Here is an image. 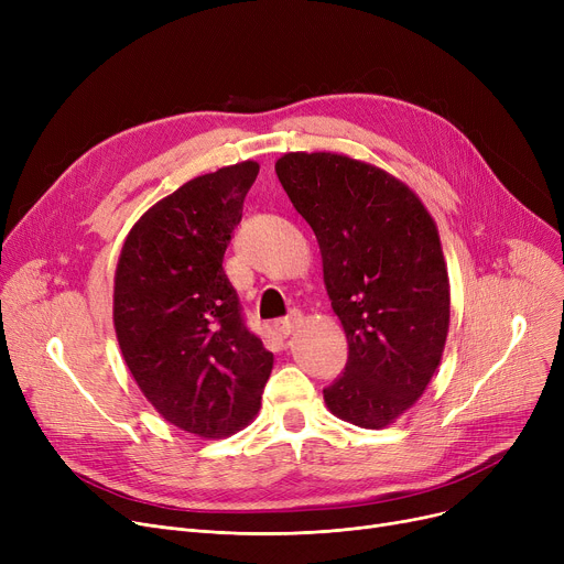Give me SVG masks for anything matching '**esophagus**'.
I'll return each mask as SVG.
<instances>
[{
    "mask_svg": "<svg viewBox=\"0 0 564 564\" xmlns=\"http://www.w3.org/2000/svg\"><path fill=\"white\" fill-rule=\"evenodd\" d=\"M300 322H302V315L297 313V311H292L288 317H283V319H276V332L281 334V336H290L294 329L300 327Z\"/></svg>",
    "mask_w": 564,
    "mask_h": 564,
    "instance_id": "esophagus-1",
    "label": "esophagus"
}]
</instances>
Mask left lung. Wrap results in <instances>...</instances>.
I'll return each instance as SVG.
<instances>
[{"instance_id":"8db88e82","label":"left lung","mask_w":564,"mask_h":564,"mask_svg":"<svg viewBox=\"0 0 564 564\" xmlns=\"http://www.w3.org/2000/svg\"><path fill=\"white\" fill-rule=\"evenodd\" d=\"M276 175L313 228L349 357L324 389L340 421L391 425L441 364L451 283L438 230L395 175L338 153H285Z\"/></svg>"}]
</instances>
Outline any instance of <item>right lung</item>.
I'll list each match as a JSON object with an SVG mask.
<instances>
[{"instance_id":"right-lung-1","label":"right lung","mask_w":564,"mask_h":564,"mask_svg":"<svg viewBox=\"0 0 564 564\" xmlns=\"http://www.w3.org/2000/svg\"><path fill=\"white\" fill-rule=\"evenodd\" d=\"M258 171L251 160L224 166L158 200L113 276V329L137 387L164 421L203 438L256 419L274 366L221 267Z\"/></svg>"}]
</instances>
